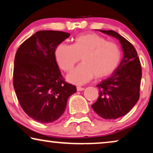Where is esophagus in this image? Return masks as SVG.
<instances>
[{
  "mask_svg": "<svg viewBox=\"0 0 153 153\" xmlns=\"http://www.w3.org/2000/svg\"><path fill=\"white\" fill-rule=\"evenodd\" d=\"M76 89H77V91H83V90H84L85 88L83 87H81V86H77L76 87Z\"/></svg>",
  "mask_w": 153,
  "mask_h": 153,
  "instance_id": "34e87169",
  "label": "esophagus"
}]
</instances>
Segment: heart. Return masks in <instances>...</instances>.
Returning a JSON list of instances; mask_svg holds the SVG:
<instances>
[{
  "instance_id": "heart-1",
  "label": "heart",
  "mask_w": 153,
  "mask_h": 153,
  "mask_svg": "<svg viewBox=\"0 0 153 153\" xmlns=\"http://www.w3.org/2000/svg\"><path fill=\"white\" fill-rule=\"evenodd\" d=\"M56 59L65 72H70L80 60L83 63L69 74L68 80L83 84L94 76L103 78L111 74L121 60V49L114 42L94 33L80 35L75 37L72 45L60 44L55 52Z\"/></svg>"
}]
</instances>
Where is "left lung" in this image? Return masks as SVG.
<instances>
[{
	"label": "left lung",
	"instance_id": "obj_1",
	"mask_svg": "<svg viewBox=\"0 0 153 153\" xmlns=\"http://www.w3.org/2000/svg\"><path fill=\"white\" fill-rule=\"evenodd\" d=\"M100 31L118 39L124 51V57L116 70L97 85L99 97L92 105L97 115L111 120L125 116L138 102L142 70L137 52L128 40L114 30Z\"/></svg>",
	"mask_w": 153,
	"mask_h": 153
}]
</instances>
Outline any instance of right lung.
Masks as SVG:
<instances>
[{
  "mask_svg": "<svg viewBox=\"0 0 153 153\" xmlns=\"http://www.w3.org/2000/svg\"><path fill=\"white\" fill-rule=\"evenodd\" d=\"M70 34L39 30L24 41L16 51L13 85L21 107L31 118L53 123L65 112L75 85L66 82L56 62V48Z\"/></svg>",
  "mask_w": 153,
  "mask_h": 153,
  "instance_id": "1",
  "label": "right lung"
}]
</instances>
